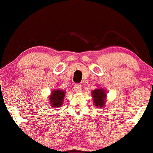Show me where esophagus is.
<instances>
[{"instance_id": "1", "label": "esophagus", "mask_w": 153, "mask_h": 153, "mask_svg": "<svg viewBox=\"0 0 153 153\" xmlns=\"http://www.w3.org/2000/svg\"><path fill=\"white\" fill-rule=\"evenodd\" d=\"M74 89L75 92H76V93H79V92L82 91V85L80 84H76L74 85Z\"/></svg>"}]
</instances>
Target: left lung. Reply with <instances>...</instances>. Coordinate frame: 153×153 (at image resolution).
I'll use <instances>...</instances> for the list:
<instances>
[{
  "label": "left lung",
  "instance_id": "obj_1",
  "mask_svg": "<svg viewBox=\"0 0 153 153\" xmlns=\"http://www.w3.org/2000/svg\"><path fill=\"white\" fill-rule=\"evenodd\" d=\"M105 91L103 89H96L92 91V96L94 97V105L97 106L102 107L104 105V98L105 97Z\"/></svg>",
  "mask_w": 153,
  "mask_h": 153
}]
</instances>
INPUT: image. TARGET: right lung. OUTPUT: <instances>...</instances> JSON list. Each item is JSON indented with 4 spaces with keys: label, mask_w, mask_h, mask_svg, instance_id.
<instances>
[{
    "label": "right lung",
    "mask_w": 153,
    "mask_h": 153,
    "mask_svg": "<svg viewBox=\"0 0 153 153\" xmlns=\"http://www.w3.org/2000/svg\"><path fill=\"white\" fill-rule=\"evenodd\" d=\"M65 97V92L62 90H56L50 97L51 105L53 107H59L62 105Z\"/></svg>",
    "instance_id": "add662e5"
}]
</instances>
